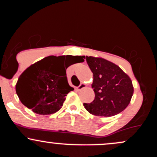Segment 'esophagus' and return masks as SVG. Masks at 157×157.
<instances>
[{
  "instance_id": "1",
  "label": "esophagus",
  "mask_w": 157,
  "mask_h": 157,
  "mask_svg": "<svg viewBox=\"0 0 157 157\" xmlns=\"http://www.w3.org/2000/svg\"><path fill=\"white\" fill-rule=\"evenodd\" d=\"M86 85L85 84V83H81L80 86H78V87H77V90H78V91H80V90H82V89H84V88H86Z\"/></svg>"
}]
</instances>
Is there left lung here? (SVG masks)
<instances>
[{"label":"left lung","instance_id":"8db88e82","mask_svg":"<svg viewBox=\"0 0 157 157\" xmlns=\"http://www.w3.org/2000/svg\"><path fill=\"white\" fill-rule=\"evenodd\" d=\"M93 73L91 87L95 94L91 103H84L86 109L95 116L112 117L122 112L130 103L134 94L132 81L117 65L102 58L86 56Z\"/></svg>","mask_w":157,"mask_h":157}]
</instances>
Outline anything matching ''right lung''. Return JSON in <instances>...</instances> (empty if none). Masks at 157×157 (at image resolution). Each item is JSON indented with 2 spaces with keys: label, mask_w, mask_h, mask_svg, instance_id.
I'll return each mask as SVG.
<instances>
[{
  "label": "right lung",
  "mask_w": 157,
  "mask_h": 157,
  "mask_svg": "<svg viewBox=\"0 0 157 157\" xmlns=\"http://www.w3.org/2000/svg\"><path fill=\"white\" fill-rule=\"evenodd\" d=\"M84 56H48L31 65L21 74L16 93L28 109L38 114H52L62 108L68 92L66 68L84 61Z\"/></svg>",
  "instance_id": "obj_1"
}]
</instances>
